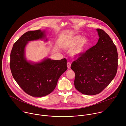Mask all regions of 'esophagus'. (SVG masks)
Listing matches in <instances>:
<instances>
[{
    "instance_id": "34e87169",
    "label": "esophagus",
    "mask_w": 126,
    "mask_h": 126,
    "mask_svg": "<svg viewBox=\"0 0 126 126\" xmlns=\"http://www.w3.org/2000/svg\"><path fill=\"white\" fill-rule=\"evenodd\" d=\"M67 67L68 69H70V67H71V63L70 62H67Z\"/></svg>"
}]
</instances>
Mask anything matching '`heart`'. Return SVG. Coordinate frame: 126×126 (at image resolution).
Instances as JSON below:
<instances>
[{"instance_id":"b5f03b06","label":"heart","mask_w":126,"mask_h":126,"mask_svg":"<svg viewBox=\"0 0 126 126\" xmlns=\"http://www.w3.org/2000/svg\"><path fill=\"white\" fill-rule=\"evenodd\" d=\"M89 39L80 35H75L66 38L61 44L63 49L71 51V55L75 58L82 56L87 50Z\"/></svg>"}]
</instances>
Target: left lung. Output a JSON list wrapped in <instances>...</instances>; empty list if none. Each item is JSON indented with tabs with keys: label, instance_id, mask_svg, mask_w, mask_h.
Here are the masks:
<instances>
[{
	"label": "left lung",
	"instance_id": "1",
	"mask_svg": "<svg viewBox=\"0 0 126 126\" xmlns=\"http://www.w3.org/2000/svg\"><path fill=\"white\" fill-rule=\"evenodd\" d=\"M99 40L96 45L72 63L75 73V88L83 94L96 95L113 80L118 67L117 48L104 30L96 29Z\"/></svg>",
	"mask_w": 126,
	"mask_h": 126
}]
</instances>
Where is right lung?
<instances>
[{
    "mask_svg": "<svg viewBox=\"0 0 126 126\" xmlns=\"http://www.w3.org/2000/svg\"><path fill=\"white\" fill-rule=\"evenodd\" d=\"M46 30L28 31L14 44L10 67L12 76L23 91L33 97L46 96L55 89L61 75L67 70V60L45 58L39 62L28 60L25 48L29 41L44 40L47 42Z\"/></svg>",
    "mask_w": 126,
    "mask_h": 126,
    "instance_id": "obj_1",
    "label": "right lung"
}]
</instances>
